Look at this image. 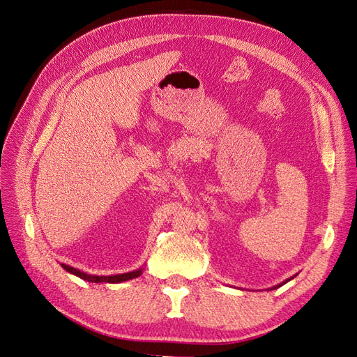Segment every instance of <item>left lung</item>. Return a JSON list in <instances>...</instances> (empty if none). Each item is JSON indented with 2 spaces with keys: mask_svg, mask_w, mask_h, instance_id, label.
<instances>
[{
  "mask_svg": "<svg viewBox=\"0 0 357 357\" xmlns=\"http://www.w3.org/2000/svg\"><path fill=\"white\" fill-rule=\"evenodd\" d=\"M294 277H295V275H294ZM294 277H290V278H287V280H286V282H283V283H282V284H278V286H275V287H273V289H277V287H280V286H283V284H284V283H287V282H290V280H291V278H294Z\"/></svg>",
  "mask_w": 357,
  "mask_h": 357,
  "instance_id": "left-lung-1",
  "label": "left lung"
}]
</instances>
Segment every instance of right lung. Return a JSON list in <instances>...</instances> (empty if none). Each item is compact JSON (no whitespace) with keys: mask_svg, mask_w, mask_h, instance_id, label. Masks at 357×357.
Returning <instances> with one entry per match:
<instances>
[{"mask_svg":"<svg viewBox=\"0 0 357 357\" xmlns=\"http://www.w3.org/2000/svg\"><path fill=\"white\" fill-rule=\"evenodd\" d=\"M61 266L66 269L67 273L73 274V275H77L82 280H86V282H91V283H122V282H128V280H132L137 278L143 274V266L135 269V271H129V273H123V274H114V275H93V274H88V273H83L77 268H73L70 265L66 264H61Z\"/></svg>","mask_w":357,"mask_h":357,"instance_id":"1","label":"right lung"}]
</instances>
